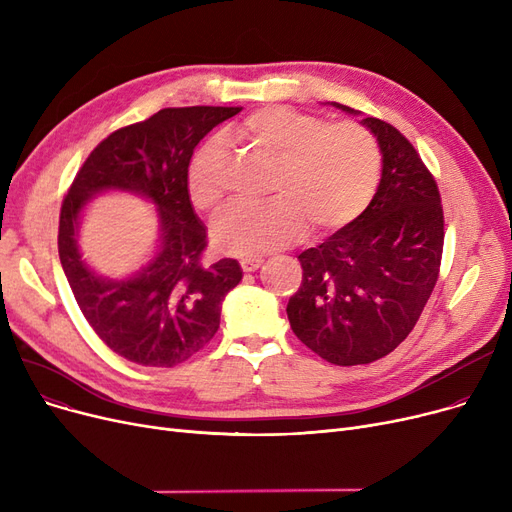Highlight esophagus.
<instances>
[{"instance_id":"1","label":"esophagus","mask_w":512,"mask_h":512,"mask_svg":"<svg viewBox=\"0 0 512 512\" xmlns=\"http://www.w3.org/2000/svg\"><path fill=\"white\" fill-rule=\"evenodd\" d=\"M261 263H263L261 257H245V259H240V267H242V270H245V272H255V270H259Z\"/></svg>"}]
</instances>
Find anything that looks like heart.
I'll use <instances>...</instances> for the list:
<instances>
[{
  "label": "heart",
  "instance_id": "1",
  "mask_svg": "<svg viewBox=\"0 0 512 512\" xmlns=\"http://www.w3.org/2000/svg\"><path fill=\"white\" fill-rule=\"evenodd\" d=\"M226 141L272 159L270 193L261 205H234L211 230L224 255L251 257L299 238L307 224L317 234L351 226L371 203L380 182L382 153L371 130L357 122L326 124L282 105L261 107L226 130ZM226 149L211 139L186 174L195 209L211 213L224 199Z\"/></svg>",
  "mask_w": 512,
  "mask_h": 512
}]
</instances>
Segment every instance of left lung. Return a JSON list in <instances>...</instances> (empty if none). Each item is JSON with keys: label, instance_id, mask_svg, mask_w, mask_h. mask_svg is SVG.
<instances>
[{"label": "left lung", "instance_id": "8db88e82", "mask_svg": "<svg viewBox=\"0 0 512 512\" xmlns=\"http://www.w3.org/2000/svg\"><path fill=\"white\" fill-rule=\"evenodd\" d=\"M361 124L380 145L378 191L351 226L299 255L303 282L286 307L297 338L342 367L378 361L411 334L436 286L444 247L432 172L392 124Z\"/></svg>", "mask_w": 512, "mask_h": 512}]
</instances>
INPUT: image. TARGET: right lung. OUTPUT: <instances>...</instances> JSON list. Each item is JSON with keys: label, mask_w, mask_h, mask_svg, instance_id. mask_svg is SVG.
I'll return each instance as SVG.
<instances>
[{"label": "right lung", "mask_w": 512, "mask_h": 512, "mask_svg": "<svg viewBox=\"0 0 512 512\" xmlns=\"http://www.w3.org/2000/svg\"><path fill=\"white\" fill-rule=\"evenodd\" d=\"M240 107H166L103 139L78 170L60 211L58 251L74 299L112 351L145 367H174L220 328L226 294L242 280L236 259L205 267L207 232L186 188L199 141ZM124 190L158 209L156 257L137 274L112 281L95 275L77 251L79 215L99 192Z\"/></svg>", "instance_id": "add662e5"}]
</instances>
